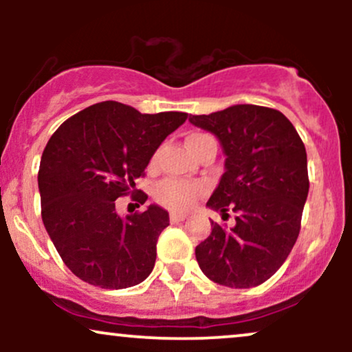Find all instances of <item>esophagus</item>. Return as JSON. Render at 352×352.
Listing matches in <instances>:
<instances>
[{"mask_svg":"<svg viewBox=\"0 0 352 352\" xmlns=\"http://www.w3.org/2000/svg\"><path fill=\"white\" fill-rule=\"evenodd\" d=\"M185 215H180V213H170V223H180V221L185 220Z\"/></svg>","mask_w":352,"mask_h":352,"instance_id":"34e87169","label":"esophagus"}]
</instances>
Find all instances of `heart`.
Returning <instances> with one entry per match:
<instances>
[{"instance_id":"b5f03b06","label":"heart","mask_w":352,"mask_h":352,"mask_svg":"<svg viewBox=\"0 0 352 352\" xmlns=\"http://www.w3.org/2000/svg\"><path fill=\"white\" fill-rule=\"evenodd\" d=\"M208 134H201V132H192L187 137L188 148L195 147L197 144L205 140ZM204 193V188L197 184H188L184 180L175 179H165L155 187V199L164 207L175 210V212H185V210L192 208L197 199Z\"/></svg>"}]
</instances>
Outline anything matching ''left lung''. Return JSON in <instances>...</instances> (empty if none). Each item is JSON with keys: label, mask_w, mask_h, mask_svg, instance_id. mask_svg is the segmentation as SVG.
Returning a JSON list of instances; mask_svg holds the SVG:
<instances>
[{"label": "left lung", "mask_w": 352, "mask_h": 352, "mask_svg": "<svg viewBox=\"0 0 352 352\" xmlns=\"http://www.w3.org/2000/svg\"><path fill=\"white\" fill-rule=\"evenodd\" d=\"M190 122L212 132L225 155V173L207 207L235 227L212 221L195 248L205 276L228 288H252L272 278L300 235L308 199V159L296 129L276 109L236 104Z\"/></svg>", "instance_id": "obj_1"}]
</instances>
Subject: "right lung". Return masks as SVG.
Returning <instances> with one entry per match:
<instances>
[{"instance_id": "obj_1", "label": "right lung", "mask_w": 352, "mask_h": 352, "mask_svg": "<svg viewBox=\"0 0 352 352\" xmlns=\"http://www.w3.org/2000/svg\"><path fill=\"white\" fill-rule=\"evenodd\" d=\"M187 117L140 114L104 100L69 117L51 135L38 173L43 223L64 265L82 281L122 289L152 273L168 213L148 205L122 218L116 200L135 188L159 145Z\"/></svg>"}]
</instances>
